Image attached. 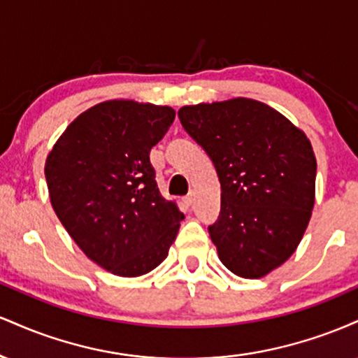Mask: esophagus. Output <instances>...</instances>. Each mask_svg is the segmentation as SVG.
<instances>
[{"label": "esophagus", "instance_id": "esophagus-1", "mask_svg": "<svg viewBox=\"0 0 358 358\" xmlns=\"http://www.w3.org/2000/svg\"><path fill=\"white\" fill-rule=\"evenodd\" d=\"M193 200H195V195H193V192H190V193H188L187 196H185L183 202L187 203V205H192V203H193Z\"/></svg>", "mask_w": 358, "mask_h": 358}]
</instances>
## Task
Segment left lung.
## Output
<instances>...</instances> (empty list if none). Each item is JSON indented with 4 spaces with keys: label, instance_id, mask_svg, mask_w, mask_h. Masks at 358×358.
<instances>
[{
    "label": "left lung",
    "instance_id": "left-lung-1",
    "mask_svg": "<svg viewBox=\"0 0 358 358\" xmlns=\"http://www.w3.org/2000/svg\"><path fill=\"white\" fill-rule=\"evenodd\" d=\"M178 117L219 175L220 215L208 232L222 264L245 279L285 264L315 207L316 158L305 131L249 97L183 106Z\"/></svg>",
    "mask_w": 358,
    "mask_h": 358
}]
</instances>
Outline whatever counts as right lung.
<instances>
[{
  "label": "right lung",
  "mask_w": 358,
  "mask_h": 358,
  "mask_svg": "<svg viewBox=\"0 0 358 358\" xmlns=\"http://www.w3.org/2000/svg\"><path fill=\"white\" fill-rule=\"evenodd\" d=\"M175 119L170 106L99 102L79 114L45 159L50 203L82 252L114 276L158 268L183 213L158 190L150 151Z\"/></svg>",
  "instance_id": "1"
}]
</instances>
